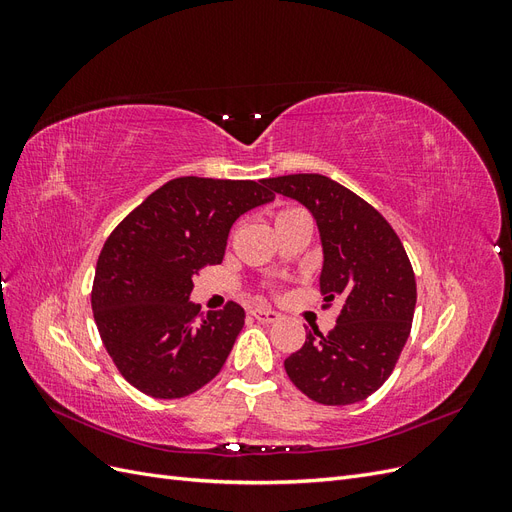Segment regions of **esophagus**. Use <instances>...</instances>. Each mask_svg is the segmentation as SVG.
Segmentation results:
<instances>
[{
  "label": "esophagus",
  "instance_id": "esophagus-1",
  "mask_svg": "<svg viewBox=\"0 0 512 512\" xmlns=\"http://www.w3.org/2000/svg\"><path fill=\"white\" fill-rule=\"evenodd\" d=\"M252 316H254L258 322H262V324H273V322H277V320L282 318L280 314L273 312V309H265V307L252 309Z\"/></svg>",
  "mask_w": 512,
  "mask_h": 512
}]
</instances>
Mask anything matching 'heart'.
I'll list each match as a JSON object with an SVG mask.
<instances>
[{
    "instance_id": "obj_1",
    "label": "heart",
    "mask_w": 512,
    "mask_h": 512,
    "mask_svg": "<svg viewBox=\"0 0 512 512\" xmlns=\"http://www.w3.org/2000/svg\"><path fill=\"white\" fill-rule=\"evenodd\" d=\"M292 213H299V211H297V209H284V211H280V213L275 215V222H277V220H284V218H288V215H292Z\"/></svg>"
}]
</instances>
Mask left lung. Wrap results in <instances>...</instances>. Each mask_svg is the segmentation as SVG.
I'll return each instance as SVG.
<instances>
[{
	"label": "left lung",
	"instance_id": "left-lung-1",
	"mask_svg": "<svg viewBox=\"0 0 512 512\" xmlns=\"http://www.w3.org/2000/svg\"><path fill=\"white\" fill-rule=\"evenodd\" d=\"M314 215L322 243L320 292L342 301L337 324L307 331L301 350L284 361L301 393L324 406H350L391 376L412 329L416 280L391 224L361 196L324 175L265 179Z\"/></svg>",
	"mask_w": 512,
	"mask_h": 512
}]
</instances>
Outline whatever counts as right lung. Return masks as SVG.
<instances>
[{"label": "right lung", "instance_id": "add662e5", "mask_svg": "<svg viewBox=\"0 0 512 512\" xmlns=\"http://www.w3.org/2000/svg\"><path fill=\"white\" fill-rule=\"evenodd\" d=\"M275 198L265 179L179 177L149 194L106 239L91 309L119 374L156 399H179L220 374L243 307L200 312L192 277L220 265L239 215Z\"/></svg>", "mask_w": 512, "mask_h": 512}]
</instances>
